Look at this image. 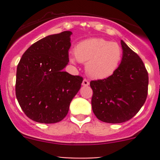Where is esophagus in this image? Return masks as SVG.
Returning a JSON list of instances; mask_svg holds the SVG:
<instances>
[{
  "mask_svg": "<svg viewBox=\"0 0 160 160\" xmlns=\"http://www.w3.org/2000/svg\"><path fill=\"white\" fill-rule=\"evenodd\" d=\"M89 84H90V82H89V81L87 80V79H86V78L83 79V81H82L83 86H85V87H87V86H89Z\"/></svg>",
  "mask_w": 160,
  "mask_h": 160,
  "instance_id": "esophagus-1",
  "label": "esophagus"
}]
</instances>
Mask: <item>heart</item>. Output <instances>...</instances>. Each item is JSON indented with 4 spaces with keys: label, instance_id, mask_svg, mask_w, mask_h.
I'll return each instance as SVG.
<instances>
[{
    "label": "heart",
    "instance_id": "b5f03b06",
    "mask_svg": "<svg viewBox=\"0 0 160 160\" xmlns=\"http://www.w3.org/2000/svg\"><path fill=\"white\" fill-rule=\"evenodd\" d=\"M122 48L116 42L103 38H90L76 46L74 56L86 64V72L93 78L110 77L116 71L122 60ZM72 62L74 59H71Z\"/></svg>",
    "mask_w": 160,
    "mask_h": 160
}]
</instances>
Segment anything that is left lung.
<instances>
[{
	"mask_svg": "<svg viewBox=\"0 0 160 160\" xmlns=\"http://www.w3.org/2000/svg\"><path fill=\"white\" fill-rule=\"evenodd\" d=\"M122 58L112 75L91 81V105L94 114L102 122L121 123L139 111L147 99L148 73L142 59L123 41Z\"/></svg>",
	"mask_w": 160,
	"mask_h": 160,
	"instance_id": "1",
	"label": "left lung"
}]
</instances>
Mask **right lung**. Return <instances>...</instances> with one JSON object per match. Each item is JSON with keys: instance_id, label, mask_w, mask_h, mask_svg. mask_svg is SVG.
Segmentation results:
<instances>
[{"instance_id": "obj_1", "label": "right lung", "mask_w": 160, "mask_h": 160, "mask_svg": "<svg viewBox=\"0 0 160 160\" xmlns=\"http://www.w3.org/2000/svg\"><path fill=\"white\" fill-rule=\"evenodd\" d=\"M71 34L64 31L38 41L18 63L17 99L26 116L35 122H60L81 88L82 77L63 70L69 62Z\"/></svg>"}]
</instances>
